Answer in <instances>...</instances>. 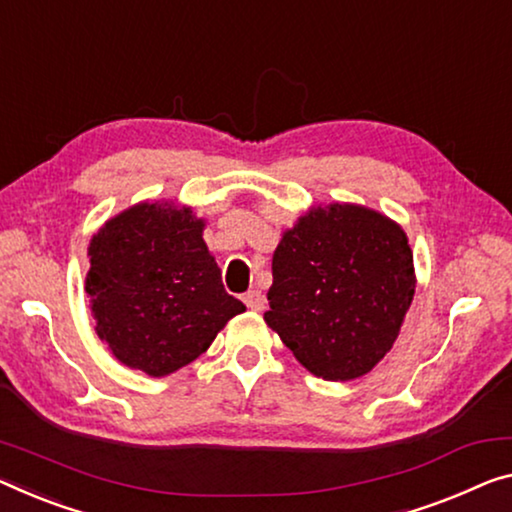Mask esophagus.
I'll return each mask as SVG.
<instances>
[{
	"instance_id": "34e87169",
	"label": "esophagus",
	"mask_w": 512,
	"mask_h": 512,
	"mask_svg": "<svg viewBox=\"0 0 512 512\" xmlns=\"http://www.w3.org/2000/svg\"><path fill=\"white\" fill-rule=\"evenodd\" d=\"M242 302H245L251 311L265 309V295L261 293V290H249V293H245V297H242Z\"/></svg>"
}]
</instances>
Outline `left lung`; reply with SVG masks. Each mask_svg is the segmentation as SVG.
<instances>
[{
  "instance_id": "1",
  "label": "left lung",
  "mask_w": 512,
  "mask_h": 512,
  "mask_svg": "<svg viewBox=\"0 0 512 512\" xmlns=\"http://www.w3.org/2000/svg\"><path fill=\"white\" fill-rule=\"evenodd\" d=\"M414 258L396 222L355 203L311 208L272 256L267 327L322 380L373 371L414 297Z\"/></svg>"
}]
</instances>
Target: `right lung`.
I'll return each mask as SVG.
<instances>
[{
    "instance_id": "right-lung-1",
    "label": "right lung",
    "mask_w": 512,
    "mask_h": 512,
    "mask_svg": "<svg viewBox=\"0 0 512 512\" xmlns=\"http://www.w3.org/2000/svg\"><path fill=\"white\" fill-rule=\"evenodd\" d=\"M206 222L174 203H137L89 245L86 295L96 332L121 364L162 377L203 355L245 304L224 290Z\"/></svg>"
}]
</instances>
